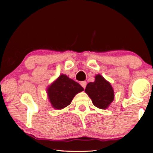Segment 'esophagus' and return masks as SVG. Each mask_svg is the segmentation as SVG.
<instances>
[{
    "instance_id": "esophagus-1",
    "label": "esophagus",
    "mask_w": 153,
    "mask_h": 153,
    "mask_svg": "<svg viewBox=\"0 0 153 153\" xmlns=\"http://www.w3.org/2000/svg\"><path fill=\"white\" fill-rule=\"evenodd\" d=\"M80 85H81L83 88H85L86 86V81H82V82H80Z\"/></svg>"
}]
</instances>
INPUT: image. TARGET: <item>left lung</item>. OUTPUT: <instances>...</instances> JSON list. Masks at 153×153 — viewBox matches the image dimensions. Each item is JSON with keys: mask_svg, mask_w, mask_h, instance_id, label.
Returning a JSON list of instances; mask_svg holds the SVG:
<instances>
[{"mask_svg": "<svg viewBox=\"0 0 153 153\" xmlns=\"http://www.w3.org/2000/svg\"><path fill=\"white\" fill-rule=\"evenodd\" d=\"M85 93L88 95L93 105L99 108H108L114 100V91L111 83L100 74L95 76V80L86 85Z\"/></svg>", "mask_w": 153, "mask_h": 153, "instance_id": "8db88e82", "label": "left lung"}]
</instances>
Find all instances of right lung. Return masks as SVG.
Segmentation results:
<instances>
[{"instance_id": "1", "label": "right lung", "mask_w": 153, "mask_h": 153, "mask_svg": "<svg viewBox=\"0 0 153 153\" xmlns=\"http://www.w3.org/2000/svg\"><path fill=\"white\" fill-rule=\"evenodd\" d=\"M82 91L79 83L61 74L48 86L47 94L52 106L60 110L70 105L74 96Z\"/></svg>"}]
</instances>
